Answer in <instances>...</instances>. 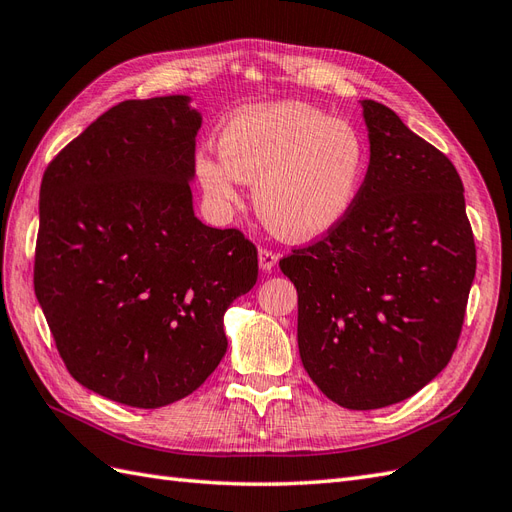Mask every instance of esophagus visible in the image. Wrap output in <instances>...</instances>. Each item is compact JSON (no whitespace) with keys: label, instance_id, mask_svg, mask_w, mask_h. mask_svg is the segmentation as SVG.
<instances>
[{"label":"esophagus","instance_id":"obj_1","mask_svg":"<svg viewBox=\"0 0 512 512\" xmlns=\"http://www.w3.org/2000/svg\"><path fill=\"white\" fill-rule=\"evenodd\" d=\"M277 261H279V253H274L272 248H266V246L259 248V268L261 270L270 272L274 266H277Z\"/></svg>","mask_w":512,"mask_h":512}]
</instances>
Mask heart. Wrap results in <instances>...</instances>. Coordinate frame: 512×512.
<instances>
[{"mask_svg": "<svg viewBox=\"0 0 512 512\" xmlns=\"http://www.w3.org/2000/svg\"><path fill=\"white\" fill-rule=\"evenodd\" d=\"M220 160L201 155L205 192L238 201V181L255 186L261 220L283 238L329 231L355 203L368 173V147L346 121L305 103H274L235 114L218 136Z\"/></svg>", "mask_w": 512, "mask_h": 512, "instance_id": "heart-1", "label": "heart"}]
</instances>
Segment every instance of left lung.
<instances>
[{"label":"left lung","mask_w":512,"mask_h":512,"mask_svg":"<svg viewBox=\"0 0 512 512\" xmlns=\"http://www.w3.org/2000/svg\"><path fill=\"white\" fill-rule=\"evenodd\" d=\"M370 166L348 214L279 261L298 292V350L352 411L411 398L452 359L476 244L450 157L363 101Z\"/></svg>","instance_id":"obj_1"}]
</instances>
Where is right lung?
<instances>
[{"mask_svg": "<svg viewBox=\"0 0 512 512\" xmlns=\"http://www.w3.org/2000/svg\"><path fill=\"white\" fill-rule=\"evenodd\" d=\"M188 97L123 101L49 162L34 292L77 383L136 409L199 389L227 352L222 316L257 283L240 229L192 212Z\"/></svg>", "mask_w": 512, "mask_h": 512, "instance_id": "add662e5", "label": "right lung"}]
</instances>
